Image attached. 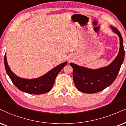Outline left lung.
<instances>
[{
  "mask_svg": "<svg viewBox=\"0 0 126 126\" xmlns=\"http://www.w3.org/2000/svg\"><path fill=\"white\" fill-rule=\"evenodd\" d=\"M113 32L120 39L119 52L109 66L97 69H91L70 63L73 67V79L77 89L84 93H95L110 86L116 79L125 58V49L121 33L114 27Z\"/></svg>",
  "mask_w": 126,
  "mask_h": 126,
  "instance_id": "obj_1",
  "label": "left lung"
}]
</instances>
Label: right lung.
Here are the masks:
<instances>
[{
  "label": "right lung",
  "mask_w": 126,
  "mask_h": 126,
  "mask_svg": "<svg viewBox=\"0 0 126 126\" xmlns=\"http://www.w3.org/2000/svg\"><path fill=\"white\" fill-rule=\"evenodd\" d=\"M4 60L6 71L13 84L22 92L32 94H41L49 92L53 86L56 78L59 72L67 63V62L61 63L38 78L26 79L19 78L13 73L7 64L6 54Z\"/></svg>",
  "instance_id": "right-lung-1"
}]
</instances>
